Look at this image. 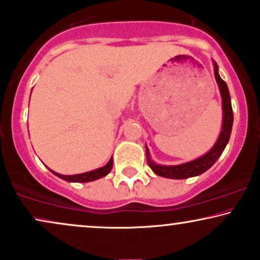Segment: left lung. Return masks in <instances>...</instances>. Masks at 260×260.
<instances>
[{
    "label": "left lung",
    "instance_id": "left-lung-1",
    "mask_svg": "<svg viewBox=\"0 0 260 260\" xmlns=\"http://www.w3.org/2000/svg\"><path fill=\"white\" fill-rule=\"evenodd\" d=\"M213 66H214V77H216V81L218 83L220 96H222L223 123H222V130H220L219 137L217 139L214 146L208 150L206 154L193 160V161H188L185 162V164H181V165L166 166V165L155 164V162L150 159L149 150L146 146L147 161H148L149 168L153 170V172L158 176H161V177H165V178H172V179H183V178L194 177V176L204 174L205 171H207V170L217 161V159L222 155L225 146L228 145L230 134H232L233 120H234L232 100H230L228 85H226V83L220 78L218 73V66H217V63L214 61H213Z\"/></svg>",
    "mask_w": 260,
    "mask_h": 260
}]
</instances>
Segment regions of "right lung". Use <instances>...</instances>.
<instances>
[{
  "label": "right lung",
  "instance_id": "1",
  "mask_svg": "<svg viewBox=\"0 0 260 260\" xmlns=\"http://www.w3.org/2000/svg\"><path fill=\"white\" fill-rule=\"evenodd\" d=\"M112 168H113V159H110V161L107 162L105 166H102L100 169L92 170V171L89 172H84V174H78V175H72V176H65V175H60L56 174L55 171L50 170L54 175L57 176V177L65 179L67 182H77V183H86V182H91V181H96V179L105 177L106 175H108L111 172Z\"/></svg>",
  "mask_w": 260,
  "mask_h": 260
}]
</instances>
